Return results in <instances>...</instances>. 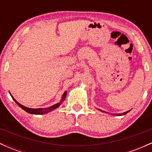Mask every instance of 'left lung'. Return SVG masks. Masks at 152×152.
<instances>
[{"instance_id": "left-lung-1", "label": "left lung", "mask_w": 152, "mask_h": 152, "mask_svg": "<svg viewBox=\"0 0 152 152\" xmlns=\"http://www.w3.org/2000/svg\"><path fill=\"white\" fill-rule=\"evenodd\" d=\"M129 111H126V112H124V114H117V115H118V116H119V115H120V116H121V115H125V114H127V113H128V112H129Z\"/></svg>"}]
</instances>
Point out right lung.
Wrapping results in <instances>:
<instances>
[{
    "label": "right lung",
    "mask_w": 152,
    "mask_h": 152,
    "mask_svg": "<svg viewBox=\"0 0 152 152\" xmlns=\"http://www.w3.org/2000/svg\"><path fill=\"white\" fill-rule=\"evenodd\" d=\"M10 96H11L12 99H13V100H14V102L16 103V104H18V105L20 106V108H21V109H23L24 111H26V112L29 113V114H46V113L49 112V111H53V110L56 109V108H58V106L61 105V103L64 102V99H65L66 96V91L64 92V94H63L61 101L60 102L58 103V104H55V105H53V106H50V107L46 108V109H31V108L26 107V106H23V105H21V104H19V103L17 102V101L15 100V99L13 98V96H12L11 94H10Z\"/></svg>",
    "instance_id": "1"
}]
</instances>
